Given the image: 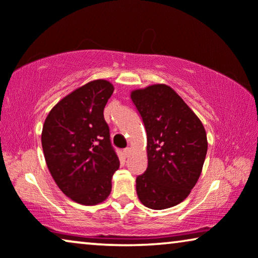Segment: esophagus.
Masks as SVG:
<instances>
[{"mask_svg": "<svg viewBox=\"0 0 258 258\" xmlns=\"http://www.w3.org/2000/svg\"><path fill=\"white\" fill-rule=\"evenodd\" d=\"M130 153H132V150H130V148H126V149L123 150V155H124V157H128Z\"/></svg>", "mask_w": 258, "mask_h": 258, "instance_id": "1", "label": "esophagus"}]
</instances>
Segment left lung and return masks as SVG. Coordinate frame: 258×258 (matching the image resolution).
Masks as SVG:
<instances>
[{"mask_svg":"<svg viewBox=\"0 0 258 258\" xmlns=\"http://www.w3.org/2000/svg\"><path fill=\"white\" fill-rule=\"evenodd\" d=\"M130 97L147 132L148 167L136 178L137 196L150 209L171 208L199 181L208 150L206 129L167 84L133 90Z\"/></svg>","mask_w":258,"mask_h":258,"instance_id":"obj_1","label":"left lung"}]
</instances>
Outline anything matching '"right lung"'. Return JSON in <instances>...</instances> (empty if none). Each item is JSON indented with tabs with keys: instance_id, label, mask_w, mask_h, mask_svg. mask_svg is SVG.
<instances>
[{
	"instance_id": "1",
	"label": "right lung",
	"mask_w": 258,
	"mask_h": 258,
	"mask_svg": "<svg viewBox=\"0 0 258 258\" xmlns=\"http://www.w3.org/2000/svg\"><path fill=\"white\" fill-rule=\"evenodd\" d=\"M114 86L95 80L63 97L49 112L42 129V148L50 174L66 196L95 206L111 191L119 161L104 121Z\"/></svg>"
}]
</instances>
